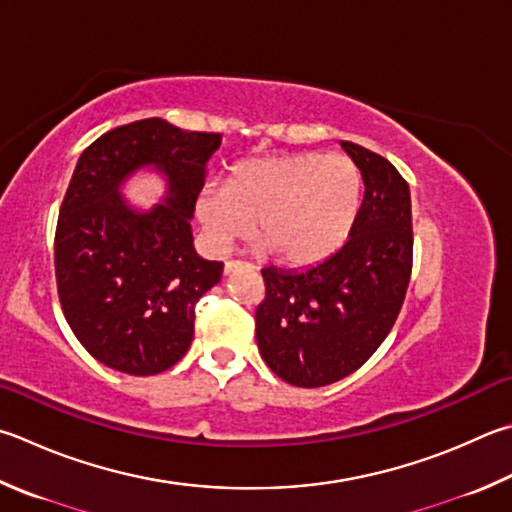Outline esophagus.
Returning a JSON list of instances; mask_svg holds the SVG:
<instances>
[{"instance_id":"1","label":"esophagus","mask_w":512,"mask_h":512,"mask_svg":"<svg viewBox=\"0 0 512 512\" xmlns=\"http://www.w3.org/2000/svg\"><path fill=\"white\" fill-rule=\"evenodd\" d=\"M237 268H255V266L248 264V262H239V259H228V262L224 264V273L230 275V273H235Z\"/></svg>"}]
</instances>
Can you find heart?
I'll list each match as a JSON object with an SVG mask.
<instances>
[{
    "instance_id": "b5f03b06",
    "label": "heart",
    "mask_w": 512,
    "mask_h": 512,
    "mask_svg": "<svg viewBox=\"0 0 512 512\" xmlns=\"http://www.w3.org/2000/svg\"><path fill=\"white\" fill-rule=\"evenodd\" d=\"M362 199L360 170L342 154L253 159L230 172L226 188L208 185L197 197L206 244L226 255L253 235L286 264L304 266L345 244Z\"/></svg>"
}]
</instances>
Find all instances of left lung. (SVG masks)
Here are the masks:
<instances>
[{
  "label": "left lung",
  "mask_w": 512,
  "mask_h": 512,
  "mask_svg": "<svg viewBox=\"0 0 512 512\" xmlns=\"http://www.w3.org/2000/svg\"><path fill=\"white\" fill-rule=\"evenodd\" d=\"M340 145L365 183L345 246L302 271H262L257 347L295 387L331 385L365 365L392 331L412 275L410 185L380 154Z\"/></svg>",
  "instance_id": "left-lung-1"
}]
</instances>
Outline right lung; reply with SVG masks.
I'll return each mask as SVG.
<instances>
[{
	"mask_svg": "<svg viewBox=\"0 0 512 512\" xmlns=\"http://www.w3.org/2000/svg\"><path fill=\"white\" fill-rule=\"evenodd\" d=\"M219 145L221 134L145 118L102 134L78 159L55 228V280L71 331L102 365L154 376L190 349L194 306L224 273L197 255L190 226ZM141 166L168 183L150 211L119 192Z\"/></svg>",
	"mask_w": 512,
	"mask_h": 512,
	"instance_id": "obj_1",
	"label": "right lung"
}]
</instances>
